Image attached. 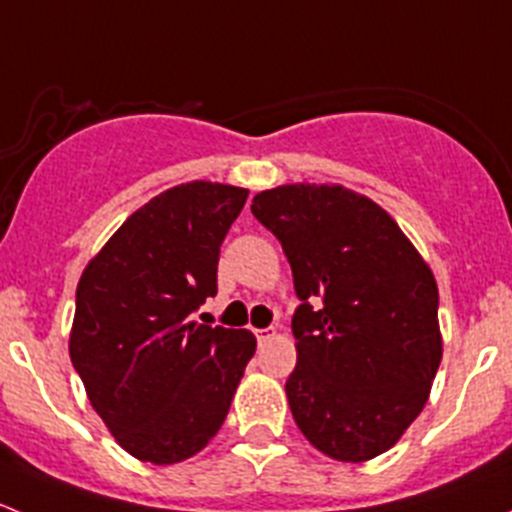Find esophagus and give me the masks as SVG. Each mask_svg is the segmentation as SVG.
I'll return each mask as SVG.
<instances>
[{
	"label": "esophagus",
	"mask_w": 512,
	"mask_h": 512,
	"mask_svg": "<svg viewBox=\"0 0 512 512\" xmlns=\"http://www.w3.org/2000/svg\"><path fill=\"white\" fill-rule=\"evenodd\" d=\"M255 337H257V342L265 344L267 339L275 337V329H255Z\"/></svg>",
	"instance_id": "1"
}]
</instances>
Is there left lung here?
<instances>
[{
	"instance_id": "left-lung-1",
	"label": "left lung",
	"mask_w": 512,
	"mask_h": 512,
	"mask_svg": "<svg viewBox=\"0 0 512 512\" xmlns=\"http://www.w3.org/2000/svg\"><path fill=\"white\" fill-rule=\"evenodd\" d=\"M252 215L282 242L299 307L285 391L299 431L334 461L389 451L441 364L438 287L396 220L344 185L262 190Z\"/></svg>"
}]
</instances>
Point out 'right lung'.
Here are the masks:
<instances>
[{
    "label": "right lung",
    "instance_id": "right-lung-1",
    "mask_svg": "<svg viewBox=\"0 0 512 512\" xmlns=\"http://www.w3.org/2000/svg\"><path fill=\"white\" fill-rule=\"evenodd\" d=\"M250 190L175 185L148 200L86 265L76 287L71 364L118 446L170 466L220 431L255 337L188 322L218 294L227 230Z\"/></svg>",
    "mask_w": 512,
    "mask_h": 512
}]
</instances>
